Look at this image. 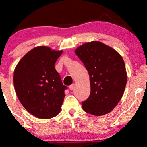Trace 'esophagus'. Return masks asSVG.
<instances>
[{
	"mask_svg": "<svg viewBox=\"0 0 147 147\" xmlns=\"http://www.w3.org/2000/svg\"><path fill=\"white\" fill-rule=\"evenodd\" d=\"M74 87H75V84H71V86H69V90H73Z\"/></svg>",
	"mask_w": 147,
	"mask_h": 147,
	"instance_id": "obj_1",
	"label": "esophagus"
}]
</instances>
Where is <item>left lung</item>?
<instances>
[{
	"label": "left lung",
	"mask_w": 147,
	"mask_h": 147,
	"mask_svg": "<svg viewBox=\"0 0 147 147\" xmlns=\"http://www.w3.org/2000/svg\"><path fill=\"white\" fill-rule=\"evenodd\" d=\"M75 53L90 76L91 92L82 103L83 110L97 116L109 113L121 100L127 82L122 56L112 47L97 41L79 46Z\"/></svg>",
	"instance_id": "obj_1"
}]
</instances>
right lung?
Instances as JSON below:
<instances>
[{
  "mask_svg": "<svg viewBox=\"0 0 147 147\" xmlns=\"http://www.w3.org/2000/svg\"><path fill=\"white\" fill-rule=\"evenodd\" d=\"M63 51L38 46L22 57L14 71L17 96L23 107L35 117L49 119L61 111L67 87L55 63Z\"/></svg>",
  "mask_w": 147,
  "mask_h": 147,
  "instance_id": "obj_1",
  "label": "right lung"
}]
</instances>
